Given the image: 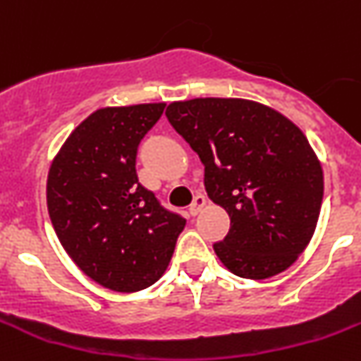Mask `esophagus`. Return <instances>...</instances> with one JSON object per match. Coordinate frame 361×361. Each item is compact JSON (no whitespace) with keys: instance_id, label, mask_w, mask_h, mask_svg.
<instances>
[{"instance_id":"34e87169","label":"esophagus","mask_w":361,"mask_h":361,"mask_svg":"<svg viewBox=\"0 0 361 361\" xmlns=\"http://www.w3.org/2000/svg\"><path fill=\"white\" fill-rule=\"evenodd\" d=\"M204 203H207V200H204L203 194H197L196 197H194V201H192V204L188 207V212H190V215H197L201 210H203Z\"/></svg>"}]
</instances>
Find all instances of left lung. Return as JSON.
<instances>
[{"instance_id":"8db88e82","label":"left lung","mask_w":361,"mask_h":361,"mask_svg":"<svg viewBox=\"0 0 361 361\" xmlns=\"http://www.w3.org/2000/svg\"><path fill=\"white\" fill-rule=\"evenodd\" d=\"M171 126L204 165V190L230 215L214 249L233 274L265 279L305 251L321 214L324 178L292 121L247 99L197 97L171 103Z\"/></svg>"}]
</instances>
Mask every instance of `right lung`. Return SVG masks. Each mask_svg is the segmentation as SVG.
Wrapping results in <instances>:
<instances>
[{
  "label": "right lung",
  "instance_id": "right-lung-1",
  "mask_svg": "<svg viewBox=\"0 0 361 361\" xmlns=\"http://www.w3.org/2000/svg\"><path fill=\"white\" fill-rule=\"evenodd\" d=\"M165 103L101 109L62 146L48 176V212L60 244L96 283L137 292L165 272L185 219L140 185L137 151Z\"/></svg>",
  "mask_w": 361,
  "mask_h": 361
}]
</instances>
